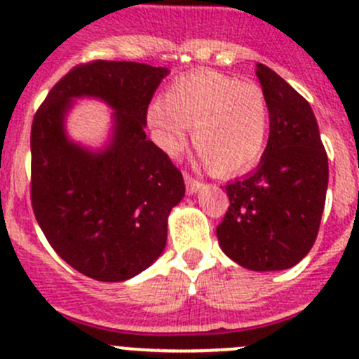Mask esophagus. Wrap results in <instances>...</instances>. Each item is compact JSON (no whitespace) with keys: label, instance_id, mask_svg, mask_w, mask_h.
<instances>
[{"label":"esophagus","instance_id":"1","mask_svg":"<svg viewBox=\"0 0 359 359\" xmlns=\"http://www.w3.org/2000/svg\"><path fill=\"white\" fill-rule=\"evenodd\" d=\"M184 180H186V189L189 194H196L203 187V184L194 179L193 175H189V173H184Z\"/></svg>","mask_w":359,"mask_h":359}]
</instances>
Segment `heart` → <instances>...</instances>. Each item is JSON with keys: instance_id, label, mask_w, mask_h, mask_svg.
Masks as SVG:
<instances>
[{"instance_id": "b5f03b06", "label": "heart", "mask_w": 359, "mask_h": 359, "mask_svg": "<svg viewBox=\"0 0 359 359\" xmlns=\"http://www.w3.org/2000/svg\"><path fill=\"white\" fill-rule=\"evenodd\" d=\"M147 121L159 145L177 154L191 128V142L217 177L245 172L263 154L270 133V109L256 83L201 69L179 76L161 103L149 107Z\"/></svg>"}]
</instances>
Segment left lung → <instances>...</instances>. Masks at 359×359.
Wrapping results in <instances>:
<instances>
[{
	"instance_id": "8db88e82",
	"label": "left lung",
	"mask_w": 359,
	"mask_h": 359,
	"mask_svg": "<svg viewBox=\"0 0 359 359\" xmlns=\"http://www.w3.org/2000/svg\"><path fill=\"white\" fill-rule=\"evenodd\" d=\"M256 76L270 109V135L257 168L226 186L217 226L222 252L254 272L300 263L318 236L328 189V156L311 105L273 69Z\"/></svg>"
}]
</instances>
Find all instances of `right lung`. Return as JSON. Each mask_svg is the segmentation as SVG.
Masks as SVG:
<instances>
[{
    "label": "right lung",
    "mask_w": 359,
    "mask_h": 359,
    "mask_svg": "<svg viewBox=\"0 0 359 359\" xmlns=\"http://www.w3.org/2000/svg\"><path fill=\"white\" fill-rule=\"evenodd\" d=\"M168 68L93 61L50 89L31 126V203L52 249L83 276L121 283L151 266L166 245L168 215L186 193L182 173L147 140V109ZM114 110L105 148L65 133L75 99Z\"/></svg>",
    "instance_id": "1"
}]
</instances>
